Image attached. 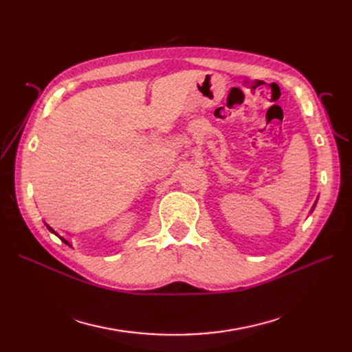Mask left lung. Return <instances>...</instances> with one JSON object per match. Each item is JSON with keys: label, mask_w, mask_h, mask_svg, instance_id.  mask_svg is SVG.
<instances>
[{"label": "left lung", "mask_w": 352, "mask_h": 352, "mask_svg": "<svg viewBox=\"0 0 352 352\" xmlns=\"http://www.w3.org/2000/svg\"><path fill=\"white\" fill-rule=\"evenodd\" d=\"M316 204H317V201H316V202H314V206H313V208H311V211H313V210H314V207H316Z\"/></svg>", "instance_id": "8db88e82"}]
</instances>
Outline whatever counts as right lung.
<instances>
[{"instance_id":"add662e5","label":"right lung","mask_w":352,"mask_h":352,"mask_svg":"<svg viewBox=\"0 0 352 352\" xmlns=\"http://www.w3.org/2000/svg\"><path fill=\"white\" fill-rule=\"evenodd\" d=\"M45 226H47V229H48V230H50V232H51V233H54V235H56V236H58V238H60V239H61V241H63V242H65V243H66V245H69V247H72V243H70V242H67V241H66V239H65V238H63V236H60V235H58V233H57V232H56V230H54V229H52V228H51V226H50V225H47V223H45Z\"/></svg>"}]
</instances>
